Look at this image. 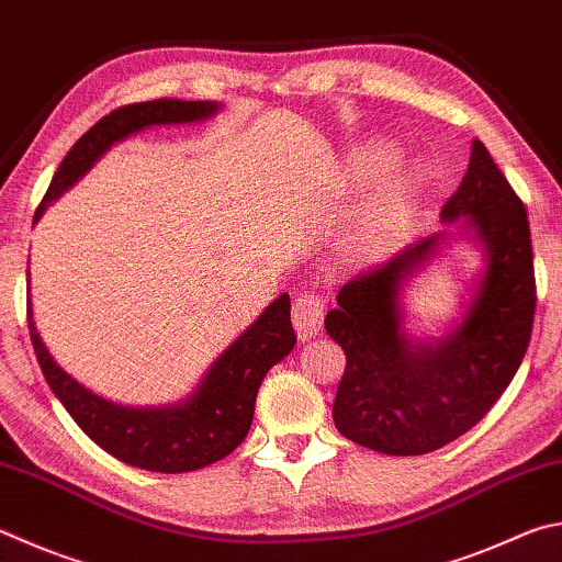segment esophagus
Here are the masks:
<instances>
[{"label": "esophagus", "mask_w": 562, "mask_h": 562, "mask_svg": "<svg viewBox=\"0 0 562 562\" xmlns=\"http://www.w3.org/2000/svg\"><path fill=\"white\" fill-rule=\"evenodd\" d=\"M326 312V300L314 292H302L294 297L292 304V324L294 331H297L300 339H312V336L319 334L322 322Z\"/></svg>", "instance_id": "34e87169"}]
</instances>
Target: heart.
Returning <instances> with one entry per match:
<instances>
[{"mask_svg":"<svg viewBox=\"0 0 562 562\" xmlns=\"http://www.w3.org/2000/svg\"><path fill=\"white\" fill-rule=\"evenodd\" d=\"M391 145H363L346 159V183L361 189L395 167ZM420 211V181L413 175H387L366 193L361 206L336 243V255L349 268H371L385 262L413 236Z\"/></svg>","mask_w":562,"mask_h":562,"instance_id":"1","label":"heart"}]
</instances>
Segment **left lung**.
I'll return each mask as SVG.
<instances>
[{
    "mask_svg": "<svg viewBox=\"0 0 562 562\" xmlns=\"http://www.w3.org/2000/svg\"><path fill=\"white\" fill-rule=\"evenodd\" d=\"M467 216L484 243L486 270L462 324L440 344L413 346L403 334V282L432 258L435 233L356 274L326 314V334L346 353L334 423L346 440L383 454H427L482 420L521 366L536 314L533 246L524 201L482 142L442 206Z\"/></svg>",
    "mask_w": 562,
    "mask_h": 562,
    "instance_id": "8db88e82",
    "label": "left lung"
}]
</instances>
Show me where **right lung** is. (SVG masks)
I'll use <instances>...</instances> for the list:
<instances>
[{
  "mask_svg": "<svg viewBox=\"0 0 562 562\" xmlns=\"http://www.w3.org/2000/svg\"><path fill=\"white\" fill-rule=\"evenodd\" d=\"M216 110L218 105L209 100L187 103V100L167 98L112 110L110 115L95 122L60 161L46 196L38 203L34 223L50 201L74 187L93 167V161L110 149L112 142H120L142 127L206 120ZM26 302L29 334H32L36 359L50 391L100 450L149 472H193L236 450L250 430L255 397H258L265 373L282 361L297 341L290 322V297L280 294L258 316V322L221 353V359L211 366L206 379L189 401L169 407H122L86 391L58 369L46 346L41 344L32 322V300Z\"/></svg>",
  "mask_w": 562,
  "mask_h": 562,
  "instance_id": "obj_1",
  "label": "right lung"
}]
</instances>
